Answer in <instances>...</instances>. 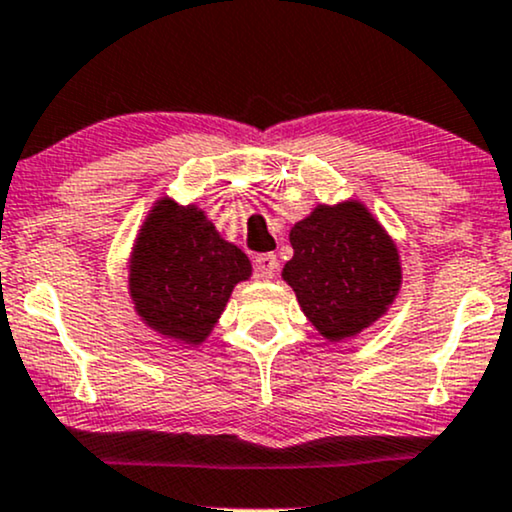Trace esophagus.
<instances>
[{
  "instance_id": "obj_1",
  "label": "esophagus",
  "mask_w": 512,
  "mask_h": 512,
  "mask_svg": "<svg viewBox=\"0 0 512 512\" xmlns=\"http://www.w3.org/2000/svg\"><path fill=\"white\" fill-rule=\"evenodd\" d=\"M254 273L256 278L270 280L275 273H278V256L275 254H258L254 258Z\"/></svg>"
}]
</instances>
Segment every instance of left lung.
Returning a JSON list of instances; mask_svg holds the SVG:
<instances>
[{"instance_id": "obj_1", "label": "left lung", "mask_w": 512, "mask_h": 512, "mask_svg": "<svg viewBox=\"0 0 512 512\" xmlns=\"http://www.w3.org/2000/svg\"><path fill=\"white\" fill-rule=\"evenodd\" d=\"M282 278L328 340L352 338L381 318L400 290V258L362 203L318 206L290 232Z\"/></svg>"}]
</instances>
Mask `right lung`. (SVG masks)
<instances>
[{
  "instance_id": "1",
  "label": "right lung",
  "mask_w": 512,
  "mask_h": 512,
  "mask_svg": "<svg viewBox=\"0 0 512 512\" xmlns=\"http://www.w3.org/2000/svg\"><path fill=\"white\" fill-rule=\"evenodd\" d=\"M249 275L244 251L225 242L201 210L162 198L136 239L129 290L150 328L198 345L218 323L234 285Z\"/></svg>"
}]
</instances>
